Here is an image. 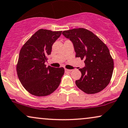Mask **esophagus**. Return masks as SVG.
<instances>
[{
    "label": "esophagus",
    "mask_w": 128,
    "mask_h": 128,
    "mask_svg": "<svg viewBox=\"0 0 128 128\" xmlns=\"http://www.w3.org/2000/svg\"><path fill=\"white\" fill-rule=\"evenodd\" d=\"M66 72H72V69H64Z\"/></svg>",
    "instance_id": "1"
}]
</instances>
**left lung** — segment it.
<instances>
[{
	"instance_id": "8db88e82",
	"label": "left lung",
	"mask_w": 128,
	"mask_h": 128,
	"mask_svg": "<svg viewBox=\"0 0 128 128\" xmlns=\"http://www.w3.org/2000/svg\"><path fill=\"white\" fill-rule=\"evenodd\" d=\"M62 34L72 42L76 57L84 60L85 66L79 69L82 76L76 80V86L88 94L104 90L110 82L114 68L107 46L94 33L84 28L64 30Z\"/></svg>"
}]
</instances>
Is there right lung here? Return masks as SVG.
Segmentation results:
<instances>
[{"instance_id": "1", "label": "right lung", "mask_w": 128, "mask_h": 128, "mask_svg": "<svg viewBox=\"0 0 128 128\" xmlns=\"http://www.w3.org/2000/svg\"><path fill=\"white\" fill-rule=\"evenodd\" d=\"M61 34L62 31L38 30L20 50L16 65L18 76L24 88L33 95H49L60 84L64 68L46 67L44 64Z\"/></svg>"}]
</instances>
